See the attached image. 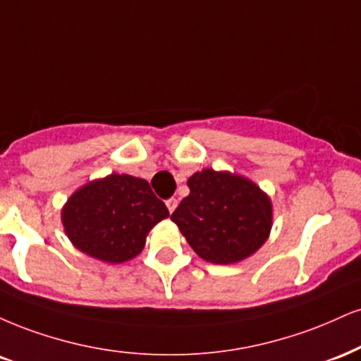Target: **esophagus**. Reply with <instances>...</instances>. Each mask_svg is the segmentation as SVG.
<instances>
[{"label": "esophagus", "instance_id": "34e87169", "mask_svg": "<svg viewBox=\"0 0 361 361\" xmlns=\"http://www.w3.org/2000/svg\"><path fill=\"white\" fill-rule=\"evenodd\" d=\"M166 207H168L169 214H173V212H175V208L178 207V200H176V198H169V200H166Z\"/></svg>", "mask_w": 361, "mask_h": 361}]
</instances>
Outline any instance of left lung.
I'll list each match as a JSON object with an SVG mask.
<instances>
[{
  "label": "left lung",
  "mask_w": 361,
  "mask_h": 361,
  "mask_svg": "<svg viewBox=\"0 0 361 361\" xmlns=\"http://www.w3.org/2000/svg\"><path fill=\"white\" fill-rule=\"evenodd\" d=\"M188 188L171 220L203 260L240 262L267 240L272 203L254 181L207 168L188 178Z\"/></svg>",
  "instance_id": "8db88e82"
}]
</instances>
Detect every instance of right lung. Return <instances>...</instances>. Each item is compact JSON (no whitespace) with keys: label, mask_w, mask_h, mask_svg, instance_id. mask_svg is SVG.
<instances>
[{"label":"right lung","mask_w":361,"mask_h":361,"mask_svg":"<svg viewBox=\"0 0 361 361\" xmlns=\"http://www.w3.org/2000/svg\"><path fill=\"white\" fill-rule=\"evenodd\" d=\"M168 216L146 180L117 173L89 181L62 208L63 230L75 249L109 264L136 257L149 230Z\"/></svg>","instance_id":"obj_1"}]
</instances>
